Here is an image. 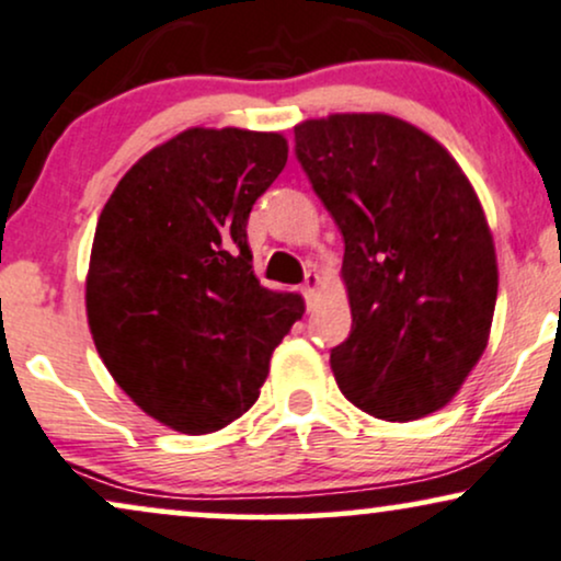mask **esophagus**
I'll list each match as a JSON object with an SVG mask.
<instances>
[{
	"label": "esophagus",
	"instance_id": "1",
	"mask_svg": "<svg viewBox=\"0 0 561 561\" xmlns=\"http://www.w3.org/2000/svg\"><path fill=\"white\" fill-rule=\"evenodd\" d=\"M317 288H320V275L317 273H307V280H304V296H307V301L312 304L314 296H317Z\"/></svg>",
	"mask_w": 561,
	"mask_h": 561
}]
</instances>
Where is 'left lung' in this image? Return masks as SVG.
I'll return each mask as SVG.
<instances>
[{"label":"left lung","instance_id":"1","mask_svg":"<svg viewBox=\"0 0 561 561\" xmlns=\"http://www.w3.org/2000/svg\"><path fill=\"white\" fill-rule=\"evenodd\" d=\"M294 142L345 244L354 324L330 351L337 387L377 419L439 411L486 348L496 304L471 182L437 140L387 114L304 122Z\"/></svg>","mask_w":561,"mask_h":561}]
</instances>
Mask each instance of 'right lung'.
<instances>
[{
  "label": "right lung",
  "mask_w": 561,
  "mask_h": 561,
  "mask_svg": "<svg viewBox=\"0 0 561 561\" xmlns=\"http://www.w3.org/2000/svg\"><path fill=\"white\" fill-rule=\"evenodd\" d=\"M275 133L186 129L142 156L103 207L85 286L88 324L116 385L184 434L252 408L301 296L260 286L252 205L278 179Z\"/></svg>",
  "instance_id": "right-lung-1"
}]
</instances>
